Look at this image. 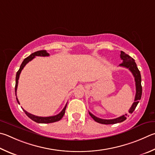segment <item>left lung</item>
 I'll list each match as a JSON object with an SVG mask.
<instances>
[{
    "instance_id": "obj_1",
    "label": "left lung",
    "mask_w": 155,
    "mask_h": 155,
    "mask_svg": "<svg viewBox=\"0 0 155 155\" xmlns=\"http://www.w3.org/2000/svg\"><path fill=\"white\" fill-rule=\"evenodd\" d=\"M120 59H121L123 62L120 64V66L124 67V68H128L133 74L134 78H135V82H136V96H135L134 102L133 104L131 106L130 109L129 110V112L131 114L132 112L134 111V110L136 109L137 104L139 103L140 100L141 99L142 97V87L141 85V74H140V70H138L137 67V65L135 60L131 57H130L129 55L126 54L125 52L120 51ZM89 114H90L93 119L95 121H96L101 124H105V125H109V124H115V123H121L127 119L126 116L127 114L123 115L121 117H119L116 119H102L100 118H98L97 117L94 116V114H91V112H89Z\"/></svg>"
}]
</instances>
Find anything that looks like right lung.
<instances>
[{"label":"right lung","instance_id":"obj_1","mask_svg":"<svg viewBox=\"0 0 155 155\" xmlns=\"http://www.w3.org/2000/svg\"><path fill=\"white\" fill-rule=\"evenodd\" d=\"M49 54L47 52L46 50H41V51H36L35 53H33L29 55L28 57H27L26 58H25L23 62L21 63L20 68H19V70L17 72L16 74V78H15V95H17V88H18V80L19 78V74L21 72V70H23L24 68V66L26 65V64L29 62L30 61L33 60L36 56H43V57H45V56H49ZM16 100L17 102L19 104V102L18 99V97H16ZM67 106V104L66 106H64V108H63L62 110H61L60 113L57 115H55V116H51V117H38V116H35V115L32 114L28 112L27 111L25 110L24 109H23V110L24 111L25 113L28 117L30 119H32L34 121H35L38 123H54L56 121H58L60 119H61V118L63 117V116L65 114V111H66V108Z\"/></svg>","mask_w":155,"mask_h":155}]
</instances>
